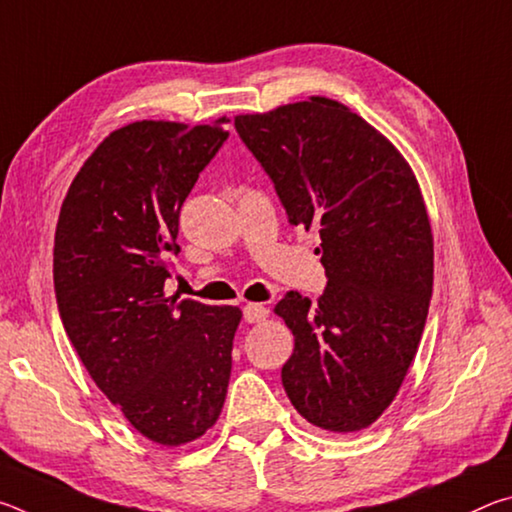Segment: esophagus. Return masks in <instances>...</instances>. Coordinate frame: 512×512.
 Instances as JSON below:
<instances>
[{
  "label": "esophagus",
  "mask_w": 512,
  "mask_h": 512,
  "mask_svg": "<svg viewBox=\"0 0 512 512\" xmlns=\"http://www.w3.org/2000/svg\"><path fill=\"white\" fill-rule=\"evenodd\" d=\"M268 316V309L264 305H259V302H248L244 307V320L246 323H262Z\"/></svg>",
  "instance_id": "esophagus-1"
}]
</instances>
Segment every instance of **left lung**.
<instances>
[{
  "label": "left lung",
  "mask_w": 512,
  "mask_h": 512,
  "mask_svg": "<svg viewBox=\"0 0 512 512\" xmlns=\"http://www.w3.org/2000/svg\"><path fill=\"white\" fill-rule=\"evenodd\" d=\"M293 225L320 235L327 287L289 291L282 386L307 422L370 427L400 391L433 291V235L415 173L375 126L327 97L235 117Z\"/></svg>",
  "instance_id": "8db88e82"
}]
</instances>
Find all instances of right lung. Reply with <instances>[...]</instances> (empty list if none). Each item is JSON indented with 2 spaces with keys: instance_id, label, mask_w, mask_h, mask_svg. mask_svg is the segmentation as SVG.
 I'll return each instance as SVG.
<instances>
[{
  "instance_id": "right-lung-1",
  "label": "right lung",
  "mask_w": 512,
  "mask_h": 512,
  "mask_svg": "<svg viewBox=\"0 0 512 512\" xmlns=\"http://www.w3.org/2000/svg\"><path fill=\"white\" fill-rule=\"evenodd\" d=\"M212 126L142 119L103 140L60 207L54 289L94 384L144 438L178 447L219 420L239 307L167 296L180 207L228 140Z\"/></svg>"
}]
</instances>
